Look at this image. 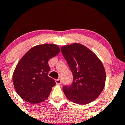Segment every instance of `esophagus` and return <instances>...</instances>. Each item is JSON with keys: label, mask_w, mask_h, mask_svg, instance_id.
Returning <instances> with one entry per match:
<instances>
[{"label": "esophagus", "mask_w": 125, "mask_h": 125, "mask_svg": "<svg viewBox=\"0 0 125 125\" xmlns=\"http://www.w3.org/2000/svg\"><path fill=\"white\" fill-rule=\"evenodd\" d=\"M55 82H56V84H61V83H62V81L61 79H57L55 80Z\"/></svg>", "instance_id": "34e87169"}]
</instances>
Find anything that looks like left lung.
<instances>
[{
  "label": "left lung",
  "mask_w": 125,
  "mask_h": 125,
  "mask_svg": "<svg viewBox=\"0 0 125 125\" xmlns=\"http://www.w3.org/2000/svg\"><path fill=\"white\" fill-rule=\"evenodd\" d=\"M61 51L73 74L70 86L63 90L69 100L84 105L95 100L104 88L106 73L101 61L94 52L79 43L63 46Z\"/></svg>",
  "instance_id": "1"
}]
</instances>
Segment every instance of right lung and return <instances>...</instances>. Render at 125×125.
<instances>
[{
  "label": "right lung",
  "mask_w": 125,
  "mask_h": 125,
  "mask_svg": "<svg viewBox=\"0 0 125 125\" xmlns=\"http://www.w3.org/2000/svg\"><path fill=\"white\" fill-rule=\"evenodd\" d=\"M60 52L57 45L44 43L30 49L20 60L13 74V83L20 97L33 104L46 100L55 80L48 76V61Z\"/></svg>",
  "instance_id": "obj_1"
}]
</instances>
